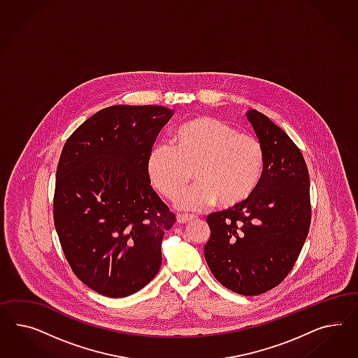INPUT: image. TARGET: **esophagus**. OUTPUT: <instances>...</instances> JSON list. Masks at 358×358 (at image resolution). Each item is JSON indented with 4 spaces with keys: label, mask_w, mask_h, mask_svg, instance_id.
<instances>
[{
    "label": "esophagus",
    "mask_w": 358,
    "mask_h": 358,
    "mask_svg": "<svg viewBox=\"0 0 358 358\" xmlns=\"http://www.w3.org/2000/svg\"><path fill=\"white\" fill-rule=\"evenodd\" d=\"M195 219L193 215H184V214H178L177 215V223H180V224H185V223H187V222H190V220H193Z\"/></svg>",
    "instance_id": "34e87169"
}]
</instances>
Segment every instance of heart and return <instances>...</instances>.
I'll return each mask as SVG.
<instances>
[{
	"mask_svg": "<svg viewBox=\"0 0 358 358\" xmlns=\"http://www.w3.org/2000/svg\"><path fill=\"white\" fill-rule=\"evenodd\" d=\"M264 159V148L256 136L205 115L178 126L172 145L152 148L147 176L157 193L173 201L190 182L193 171L198 184L181 194L178 206L201 210L217 202L232 207L250 198L257 187Z\"/></svg>",
	"mask_w": 358,
	"mask_h": 358,
	"instance_id": "1",
	"label": "heart"
}]
</instances>
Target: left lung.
Instances as JSON below:
<instances>
[{
    "label": "left lung",
    "instance_id": "left-lung-1",
    "mask_svg": "<svg viewBox=\"0 0 358 358\" xmlns=\"http://www.w3.org/2000/svg\"><path fill=\"white\" fill-rule=\"evenodd\" d=\"M248 120L264 148L260 182L244 202L206 219L205 259L234 293L260 295L292 271L311 223L310 176L289 135L257 110Z\"/></svg>",
    "mask_w": 358,
    "mask_h": 358
}]
</instances>
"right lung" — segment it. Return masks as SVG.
<instances>
[{
  "mask_svg": "<svg viewBox=\"0 0 358 358\" xmlns=\"http://www.w3.org/2000/svg\"><path fill=\"white\" fill-rule=\"evenodd\" d=\"M173 111L115 105L65 141L56 169L54 223L72 271L96 293L139 292L162 266L176 215L156 194L147 159Z\"/></svg>",
  "mask_w": 358,
  "mask_h": 358,
  "instance_id": "1",
  "label": "right lung"
}]
</instances>
